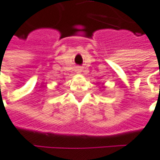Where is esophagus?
<instances>
[{"instance_id":"1","label":"esophagus","mask_w":160,"mask_h":160,"mask_svg":"<svg viewBox=\"0 0 160 160\" xmlns=\"http://www.w3.org/2000/svg\"><path fill=\"white\" fill-rule=\"evenodd\" d=\"M78 70H80V68H78Z\"/></svg>"}]
</instances>
